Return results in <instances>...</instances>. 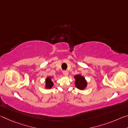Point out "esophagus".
<instances>
[{"label":"esophagus","mask_w":128,"mask_h":128,"mask_svg":"<svg viewBox=\"0 0 128 128\" xmlns=\"http://www.w3.org/2000/svg\"><path fill=\"white\" fill-rule=\"evenodd\" d=\"M62 73H63V74L64 76H67L69 74V73L67 70H63L62 71Z\"/></svg>","instance_id":"esophagus-1"}]
</instances>
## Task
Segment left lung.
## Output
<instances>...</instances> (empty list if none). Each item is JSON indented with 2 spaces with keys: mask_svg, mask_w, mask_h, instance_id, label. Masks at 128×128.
I'll return each mask as SVG.
<instances>
[{
  "mask_svg": "<svg viewBox=\"0 0 128 128\" xmlns=\"http://www.w3.org/2000/svg\"><path fill=\"white\" fill-rule=\"evenodd\" d=\"M75 86L77 88L80 90H84L87 86V81L85 80V77L82 76L80 74H77L74 76Z\"/></svg>",
  "mask_w": 128,
  "mask_h": 128,
  "instance_id": "obj_1",
  "label": "left lung"
}]
</instances>
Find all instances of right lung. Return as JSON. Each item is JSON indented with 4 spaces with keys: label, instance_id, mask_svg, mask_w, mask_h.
<instances>
[{
    "label": "right lung",
    "instance_id": "add662e5",
    "mask_svg": "<svg viewBox=\"0 0 128 128\" xmlns=\"http://www.w3.org/2000/svg\"><path fill=\"white\" fill-rule=\"evenodd\" d=\"M54 85V83L53 82L51 81V78L48 77H47V78L46 79V88H51Z\"/></svg>",
    "mask_w": 128,
    "mask_h": 128
}]
</instances>
